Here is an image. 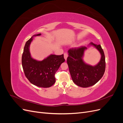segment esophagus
<instances>
[{"label":"esophagus","mask_w":123,"mask_h":123,"mask_svg":"<svg viewBox=\"0 0 123 123\" xmlns=\"http://www.w3.org/2000/svg\"><path fill=\"white\" fill-rule=\"evenodd\" d=\"M68 56V55L67 53H65L64 54V58H65L66 61L67 60V58Z\"/></svg>","instance_id":"34e87169"}]
</instances>
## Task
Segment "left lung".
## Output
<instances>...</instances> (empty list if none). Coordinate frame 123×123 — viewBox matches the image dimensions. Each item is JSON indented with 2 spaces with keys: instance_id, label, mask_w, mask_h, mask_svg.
I'll return each mask as SVG.
<instances>
[{
  "instance_id": "left-lung-1",
  "label": "left lung",
  "mask_w": 123,
  "mask_h": 123,
  "mask_svg": "<svg viewBox=\"0 0 123 123\" xmlns=\"http://www.w3.org/2000/svg\"><path fill=\"white\" fill-rule=\"evenodd\" d=\"M94 46L101 54V58L98 64L92 66L86 64L83 57L86 47L71 48L68 50L69 56L67 59L69 71L73 82L78 86L87 88L95 85L100 80L105 73L106 68L105 57L100 44L93 43L89 44Z\"/></svg>"
}]
</instances>
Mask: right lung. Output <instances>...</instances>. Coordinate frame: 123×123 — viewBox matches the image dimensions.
<instances>
[{"label":"right lung","mask_w":123,"mask_h":123,"mask_svg":"<svg viewBox=\"0 0 123 123\" xmlns=\"http://www.w3.org/2000/svg\"><path fill=\"white\" fill-rule=\"evenodd\" d=\"M34 35L26 42L22 55V66L25 76L31 84L36 86L49 88L55 83V74L62 62L65 61L64 54H51L42 61L32 58L29 47Z\"/></svg>","instance_id":"1"}]
</instances>
